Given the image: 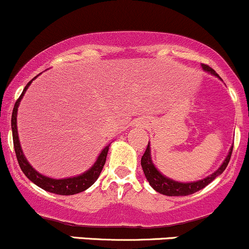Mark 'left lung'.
<instances>
[{
	"instance_id": "obj_1",
	"label": "left lung",
	"mask_w": 249,
	"mask_h": 249,
	"mask_svg": "<svg viewBox=\"0 0 249 249\" xmlns=\"http://www.w3.org/2000/svg\"><path fill=\"white\" fill-rule=\"evenodd\" d=\"M202 68L206 71V73L211 74V75L220 79L219 75H218V74L215 73L211 67H209V66L202 64ZM232 149H233V146L230 148L229 154H227L225 160L223 161V163L220 164V167L215 170V172L210 174V175L206 176L204 178L198 179V181H194V182H178V181H175V179L164 176L163 174L161 173L157 167H155L153 161H152L151 145H149V142L147 145V148H146L145 153H143L142 158V167L143 174H145V178H147L149 185H151L155 191H158L159 194L166 195V196H188V195L197 193L198 190L203 189V188L206 187L209 183H211L217 176H219L220 174L226 169L227 164L230 162L231 154H232Z\"/></svg>"
}]
</instances>
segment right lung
I'll return each instance as SVG.
<instances>
[{
    "instance_id": "obj_1",
    "label": "right lung",
    "mask_w": 249,
    "mask_h": 249,
    "mask_svg": "<svg viewBox=\"0 0 249 249\" xmlns=\"http://www.w3.org/2000/svg\"><path fill=\"white\" fill-rule=\"evenodd\" d=\"M37 76H35L34 79L30 81L28 85L25 86L22 95L19 96V98L16 101V103H15L13 116H11V130H13L14 147H15V152H16V157H17V160H18L19 167L30 181L34 182L36 185H38L39 188H41V189H44L45 191H49V193L56 194V195H64V196L82 193V191L88 189L89 187H91V185L96 182V179L98 178V176H100L102 169H103L104 163H106L110 143L102 149L101 153L98 154L97 159H96L95 163L92 164L90 168L86 170L85 173L80 174V175L71 176V178H52L37 172V170L30 164L28 159L25 158V155L23 153L22 146H20V142H19L18 131H17V111H18L19 103L20 101H22L25 91L28 90L30 85H31V82Z\"/></svg>"
}]
</instances>
